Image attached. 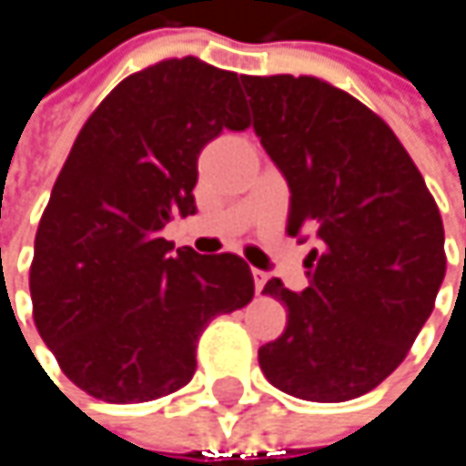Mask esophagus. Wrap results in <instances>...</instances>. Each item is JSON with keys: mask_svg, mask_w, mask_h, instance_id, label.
I'll use <instances>...</instances> for the list:
<instances>
[{"mask_svg": "<svg viewBox=\"0 0 466 466\" xmlns=\"http://www.w3.org/2000/svg\"><path fill=\"white\" fill-rule=\"evenodd\" d=\"M267 280H269V275H267V272H261V269H253V283H256V291H264Z\"/></svg>", "mask_w": 466, "mask_h": 466, "instance_id": "obj_1", "label": "esophagus"}]
</instances>
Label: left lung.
Here are the masks:
<instances>
[{"label": "left lung", "mask_w": 466, "mask_h": 466, "mask_svg": "<svg viewBox=\"0 0 466 466\" xmlns=\"http://www.w3.org/2000/svg\"><path fill=\"white\" fill-rule=\"evenodd\" d=\"M253 129L289 180L286 232H316L308 289L258 348L267 380L299 400L348 402L408 356L445 278V232L410 153L367 105L310 75L242 77Z\"/></svg>", "instance_id": "obj_1"}]
</instances>
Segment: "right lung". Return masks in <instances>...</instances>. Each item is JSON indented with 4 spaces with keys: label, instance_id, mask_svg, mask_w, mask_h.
I'll list each match as a JSON object with an SVG mask.
<instances>
[{
    "label": "right lung",
    "instance_id": "right-lung-1",
    "mask_svg": "<svg viewBox=\"0 0 466 466\" xmlns=\"http://www.w3.org/2000/svg\"><path fill=\"white\" fill-rule=\"evenodd\" d=\"M237 72L194 56L121 80L83 124L35 237V324L61 372L113 405L186 386L197 342L253 299L234 253L199 256L161 237L191 216L199 150L248 129Z\"/></svg>",
    "mask_w": 466,
    "mask_h": 466
}]
</instances>
